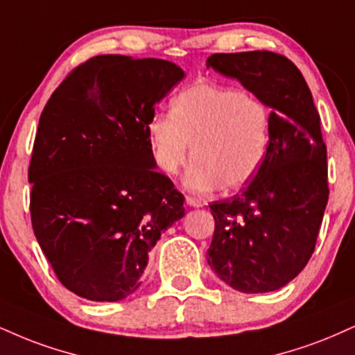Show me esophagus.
Wrapping results in <instances>:
<instances>
[{"label":"esophagus","mask_w":355,"mask_h":355,"mask_svg":"<svg viewBox=\"0 0 355 355\" xmlns=\"http://www.w3.org/2000/svg\"><path fill=\"white\" fill-rule=\"evenodd\" d=\"M185 202H187V205H189V207H193V208H200V207H203L202 200L193 198V196H187Z\"/></svg>","instance_id":"obj_1"}]
</instances>
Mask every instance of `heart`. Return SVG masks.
I'll use <instances>...</instances> for the list:
<instances>
[{"mask_svg": "<svg viewBox=\"0 0 355 355\" xmlns=\"http://www.w3.org/2000/svg\"><path fill=\"white\" fill-rule=\"evenodd\" d=\"M270 110L240 89L195 84L173 99L172 114L148 123L153 159L162 172L177 173L189 160L187 187L196 191L221 185L241 190L258 175L270 147Z\"/></svg>", "mask_w": 355, "mask_h": 355, "instance_id": "1", "label": "heart"}]
</instances>
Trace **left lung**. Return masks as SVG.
<instances>
[{"label":"left lung","instance_id":"1","mask_svg":"<svg viewBox=\"0 0 355 355\" xmlns=\"http://www.w3.org/2000/svg\"><path fill=\"white\" fill-rule=\"evenodd\" d=\"M207 67L238 79L271 109L270 147L258 175L241 195L210 203L208 264L236 291H276L304 270L326 210L321 117L301 71L284 55L211 54Z\"/></svg>","mask_w":355,"mask_h":355}]
</instances>
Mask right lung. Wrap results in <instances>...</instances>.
I'll return each instance as SVG.
<instances>
[{
    "mask_svg": "<svg viewBox=\"0 0 355 355\" xmlns=\"http://www.w3.org/2000/svg\"><path fill=\"white\" fill-rule=\"evenodd\" d=\"M183 78L164 59L96 55L42 110L28 172L31 223L58 279L84 300L137 291L152 248L185 215L148 139L155 105Z\"/></svg>",
    "mask_w": 355,
    "mask_h": 355,
    "instance_id": "right-lung-1",
    "label": "right lung"
}]
</instances>
